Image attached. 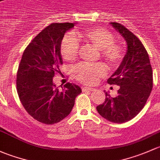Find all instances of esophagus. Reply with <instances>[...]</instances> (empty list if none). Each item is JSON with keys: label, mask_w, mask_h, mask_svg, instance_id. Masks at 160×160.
Instances as JSON below:
<instances>
[{"label": "esophagus", "mask_w": 160, "mask_h": 160, "mask_svg": "<svg viewBox=\"0 0 160 160\" xmlns=\"http://www.w3.org/2000/svg\"><path fill=\"white\" fill-rule=\"evenodd\" d=\"M95 90V88H88V87H83L82 88V91L83 92H92Z\"/></svg>", "instance_id": "obj_1"}]
</instances>
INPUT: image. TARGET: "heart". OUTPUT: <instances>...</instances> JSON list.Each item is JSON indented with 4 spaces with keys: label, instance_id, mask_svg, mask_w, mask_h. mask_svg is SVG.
I'll return each instance as SVG.
<instances>
[{
    "label": "heart",
    "instance_id": "heart-1",
    "mask_svg": "<svg viewBox=\"0 0 160 160\" xmlns=\"http://www.w3.org/2000/svg\"><path fill=\"white\" fill-rule=\"evenodd\" d=\"M84 41L101 51V55L112 66L118 65L124 56L122 46L115 43V37L111 32L102 28H89L81 34ZM62 57L72 62L78 57L79 42L74 34H65L60 45ZM75 78L87 85H93L105 74V68L101 63L94 65L80 64L72 69Z\"/></svg>",
    "mask_w": 160,
    "mask_h": 160
}]
</instances>
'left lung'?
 Masks as SVG:
<instances>
[{"mask_svg": "<svg viewBox=\"0 0 160 160\" xmlns=\"http://www.w3.org/2000/svg\"><path fill=\"white\" fill-rule=\"evenodd\" d=\"M110 24L124 38L127 51L121 64L107 82L119 86L116 96L105 92V100L96 107L105 119L123 123L137 116L146 105L152 88V70L149 55L139 38L122 24Z\"/></svg>", "mask_w": 160, "mask_h": 160, "instance_id": "left-lung-1", "label": "left lung"}]
</instances>
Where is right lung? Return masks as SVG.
Returning a JSON list of instances; mask_svg holds the SVG:
<instances>
[{"label": "right lung", "mask_w": 160, "mask_h": 160, "mask_svg": "<svg viewBox=\"0 0 160 160\" xmlns=\"http://www.w3.org/2000/svg\"><path fill=\"white\" fill-rule=\"evenodd\" d=\"M74 26L75 23H53L46 27L26 48L18 66L20 101L31 116L44 124H55L68 116L82 92L75 84L67 83L59 89L53 82L63 62L61 42Z\"/></svg>", "instance_id": "add662e5"}]
</instances>
